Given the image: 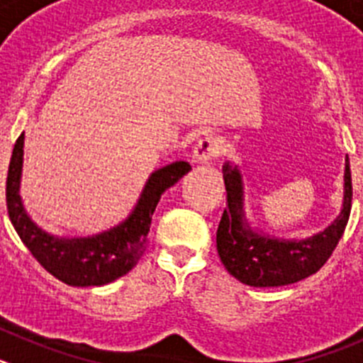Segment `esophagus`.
<instances>
[{
  "instance_id": "34e87169",
  "label": "esophagus",
  "mask_w": 363,
  "mask_h": 363,
  "mask_svg": "<svg viewBox=\"0 0 363 363\" xmlns=\"http://www.w3.org/2000/svg\"><path fill=\"white\" fill-rule=\"evenodd\" d=\"M223 150V145L218 138L214 136H203L198 140L196 147L192 150V158L196 163H209L211 160L218 158Z\"/></svg>"
}]
</instances>
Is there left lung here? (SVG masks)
Returning <instances> with one entry per match:
<instances>
[{
  "instance_id": "left-lung-1",
  "label": "left lung",
  "mask_w": 363,
  "mask_h": 363,
  "mask_svg": "<svg viewBox=\"0 0 363 363\" xmlns=\"http://www.w3.org/2000/svg\"><path fill=\"white\" fill-rule=\"evenodd\" d=\"M223 179L227 209L218 225L216 247L221 264L236 280L251 287H280L296 284L322 269L338 245L351 214L349 158H345L342 211L331 225L303 240L272 238L252 229L243 209V179L238 165L225 162Z\"/></svg>"
}]
</instances>
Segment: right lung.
Instances as JSON below:
<instances>
[{
	"mask_svg": "<svg viewBox=\"0 0 363 363\" xmlns=\"http://www.w3.org/2000/svg\"><path fill=\"white\" fill-rule=\"evenodd\" d=\"M25 134L16 140L9 176H6V211L16 233L32 256L47 271L72 287L105 285L127 274L147 247L150 221L163 192L184 178L191 165L174 162L154 171L147 179L133 213L120 225L85 238H60L38 227L19 196L23 171Z\"/></svg>",
	"mask_w": 363,
	"mask_h": 363,
	"instance_id": "1",
	"label": "right lung"
}]
</instances>
